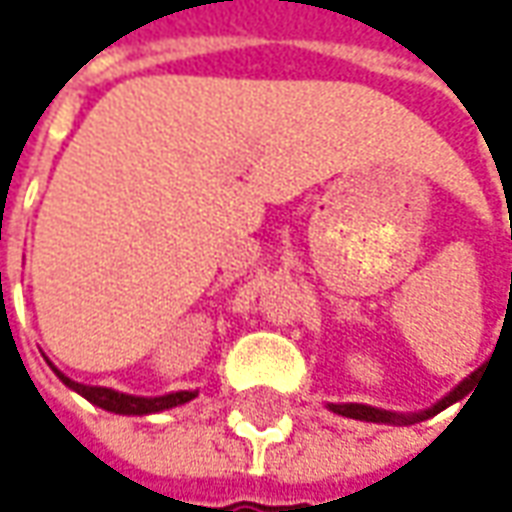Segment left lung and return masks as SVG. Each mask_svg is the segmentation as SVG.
Segmentation results:
<instances>
[{"mask_svg": "<svg viewBox=\"0 0 512 512\" xmlns=\"http://www.w3.org/2000/svg\"><path fill=\"white\" fill-rule=\"evenodd\" d=\"M482 369H485V366H479V369L471 372L465 380H459L454 389L445 394L442 400H437L431 408H423V411H389V408L366 406V403H327V408L329 411H335V414H341V417H349V420H363V423H380V425L423 423V420L434 417V414H440V411H445L448 406H454V403H459V400H465Z\"/></svg>", "mask_w": 512, "mask_h": 512, "instance_id": "left-lung-1", "label": "left lung"}]
</instances>
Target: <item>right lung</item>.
<instances>
[{"label": "right lung", "instance_id": "1", "mask_svg": "<svg viewBox=\"0 0 512 512\" xmlns=\"http://www.w3.org/2000/svg\"><path fill=\"white\" fill-rule=\"evenodd\" d=\"M50 363V360H47ZM50 369L56 372L58 380L72 389L75 394H81L84 400H89L92 406L104 408V411H112V414H126V417H146V414H160V411H168V408L185 406L188 400L197 397V389L194 392H168L157 394V397H137V394L115 392V389H106V386H87V383H78L67 377L61 369H56L50 363Z\"/></svg>", "mask_w": 512, "mask_h": 512}]
</instances>
